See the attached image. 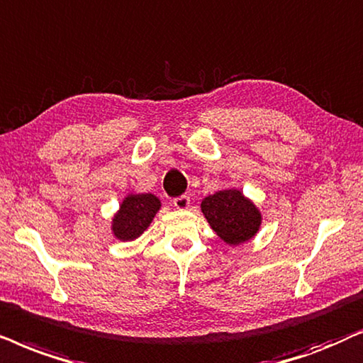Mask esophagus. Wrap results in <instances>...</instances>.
I'll list each match as a JSON object with an SVG mask.
<instances>
[{
  "label": "esophagus",
  "instance_id": "1",
  "mask_svg": "<svg viewBox=\"0 0 363 363\" xmlns=\"http://www.w3.org/2000/svg\"><path fill=\"white\" fill-rule=\"evenodd\" d=\"M172 204L176 209H187L191 204V197L189 196H179V197H174L172 199Z\"/></svg>",
  "mask_w": 363,
  "mask_h": 363
}]
</instances>
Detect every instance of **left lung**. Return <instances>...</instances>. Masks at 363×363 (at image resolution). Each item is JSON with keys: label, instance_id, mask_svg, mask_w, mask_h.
<instances>
[{"label": "left lung", "instance_id": "8db88e82", "mask_svg": "<svg viewBox=\"0 0 363 363\" xmlns=\"http://www.w3.org/2000/svg\"><path fill=\"white\" fill-rule=\"evenodd\" d=\"M201 207L212 229L227 244L245 242L259 230V211L239 191L216 192L206 197Z\"/></svg>", "mask_w": 363, "mask_h": 363}]
</instances>
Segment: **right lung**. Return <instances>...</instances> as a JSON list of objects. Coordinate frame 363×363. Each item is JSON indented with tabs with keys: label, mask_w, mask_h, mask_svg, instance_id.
Masks as SVG:
<instances>
[{
	"label": "right lung",
	"mask_w": 363,
	"mask_h": 363,
	"mask_svg": "<svg viewBox=\"0 0 363 363\" xmlns=\"http://www.w3.org/2000/svg\"><path fill=\"white\" fill-rule=\"evenodd\" d=\"M159 199L152 194L128 196L114 217L113 230L121 240H133L143 234L159 211Z\"/></svg>",
	"instance_id": "add662e5"
}]
</instances>
